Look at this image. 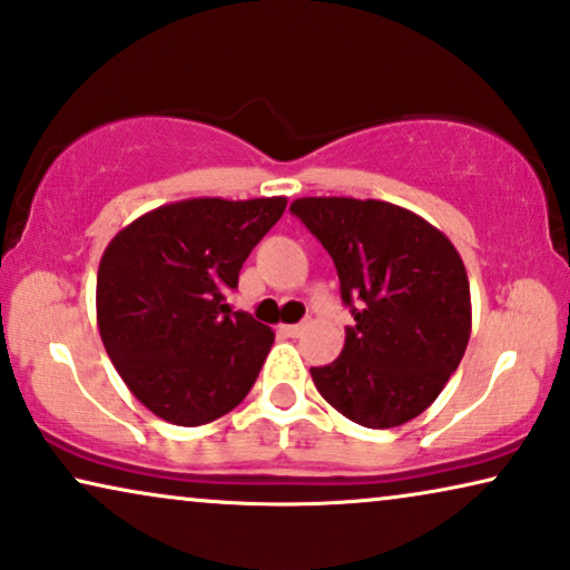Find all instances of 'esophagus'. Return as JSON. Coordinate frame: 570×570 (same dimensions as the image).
I'll list each match as a JSON object with an SVG mask.
<instances>
[{
  "instance_id": "esophagus-1",
  "label": "esophagus",
  "mask_w": 570,
  "mask_h": 570,
  "mask_svg": "<svg viewBox=\"0 0 570 570\" xmlns=\"http://www.w3.org/2000/svg\"><path fill=\"white\" fill-rule=\"evenodd\" d=\"M303 330H306L303 324H283V326H279V332H285L287 337H301Z\"/></svg>"
}]
</instances>
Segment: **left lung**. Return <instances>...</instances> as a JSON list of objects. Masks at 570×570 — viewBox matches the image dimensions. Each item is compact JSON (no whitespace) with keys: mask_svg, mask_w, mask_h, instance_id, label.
<instances>
[{"mask_svg":"<svg viewBox=\"0 0 570 570\" xmlns=\"http://www.w3.org/2000/svg\"><path fill=\"white\" fill-rule=\"evenodd\" d=\"M291 213L330 252L355 316L337 361L311 368L318 394L365 428L386 431L417 417L470 342L462 256L446 233L392 202L301 197Z\"/></svg>","mask_w":570,"mask_h":570,"instance_id":"1","label":"left lung"}]
</instances>
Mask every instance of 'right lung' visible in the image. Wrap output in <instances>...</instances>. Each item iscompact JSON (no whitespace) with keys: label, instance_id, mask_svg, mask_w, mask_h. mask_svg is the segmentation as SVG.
I'll return each instance as SVG.
<instances>
[{"label":"right lung","instance_id":"obj_1","mask_svg":"<svg viewBox=\"0 0 570 570\" xmlns=\"http://www.w3.org/2000/svg\"><path fill=\"white\" fill-rule=\"evenodd\" d=\"M285 197L170 202L139 215L98 267V332L129 392L153 415L194 428L252 392L275 332L225 293L285 213Z\"/></svg>","mask_w":570,"mask_h":570}]
</instances>
